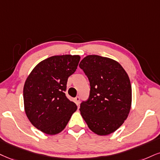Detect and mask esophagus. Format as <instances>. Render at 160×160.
I'll return each mask as SVG.
<instances>
[{
  "label": "esophagus",
  "instance_id": "34e87169",
  "mask_svg": "<svg viewBox=\"0 0 160 160\" xmlns=\"http://www.w3.org/2000/svg\"><path fill=\"white\" fill-rule=\"evenodd\" d=\"M75 102H76V104L78 105V104H79V102H80V97L79 96H76V98H75Z\"/></svg>",
  "mask_w": 160,
  "mask_h": 160
}]
</instances>
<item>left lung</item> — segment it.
Masks as SVG:
<instances>
[{
  "label": "left lung",
  "instance_id": "1",
  "mask_svg": "<svg viewBox=\"0 0 160 160\" xmlns=\"http://www.w3.org/2000/svg\"><path fill=\"white\" fill-rule=\"evenodd\" d=\"M90 82V95L80 104L82 117L92 132L108 135L121 126L131 105V82L116 61L96 55L79 64Z\"/></svg>",
  "mask_w": 160,
  "mask_h": 160
}]
</instances>
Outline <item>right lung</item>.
<instances>
[{
  "label": "right lung",
  "mask_w": 160,
  "mask_h": 160,
  "mask_svg": "<svg viewBox=\"0 0 160 160\" xmlns=\"http://www.w3.org/2000/svg\"><path fill=\"white\" fill-rule=\"evenodd\" d=\"M79 56H55L39 63L23 87L25 112L31 123L47 134L66 127L76 104L65 95L68 79L76 72Z\"/></svg>",
  "instance_id": "1"
}]
</instances>
